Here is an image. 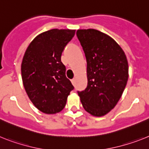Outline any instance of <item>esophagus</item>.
I'll list each match as a JSON object with an SVG mask.
<instances>
[{
	"mask_svg": "<svg viewBox=\"0 0 149 149\" xmlns=\"http://www.w3.org/2000/svg\"><path fill=\"white\" fill-rule=\"evenodd\" d=\"M71 82H72V85H73V86H75V84H76V79L73 78L72 79H71Z\"/></svg>",
	"mask_w": 149,
	"mask_h": 149,
	"instance_id": "esophagus-1",
	"label": "esophagus"
}]
</instances>
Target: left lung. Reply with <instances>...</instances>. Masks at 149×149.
Returning <instances> with one entry per match:
<instances>
[{"label":"left lung","instance_id":"obj_1","mask_svg":"<svg viewBox=\"0 0 149 149\" xmlns=\"http://www.w3.org/2000/svg\"><path fill=\"white\" fill-rule=\"evenodd\" d=\"M77 36L86 55L88 84L78 91L87 112L101 117L117 104L128 80V62L114 40L98 30L79 29Z\"/></svg>","mask_w":149,"mask_h":149}]
</instances>
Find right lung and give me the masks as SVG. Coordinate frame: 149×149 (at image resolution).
I'll use <instances>...</instances> for the list:
<instances>
[{
  "label": "right lung",
  "mask_w": 149,
  "mask_h": 149,
  "mask_svg": "<svg viewBox=\"0 0 149 149\" xmlns=\"http://www.w3.org/2000/svg\"><path fill=\"white\" fill-rule=\"evenodd\" d=\"M74 36L75 30H49L37 36L25 52L21 65L23 86L31 102L45 113L62 111L74 88L61 62L63 50Z\"/></svg>",
  "instance_id": "add662e5"
}]
</instances>
